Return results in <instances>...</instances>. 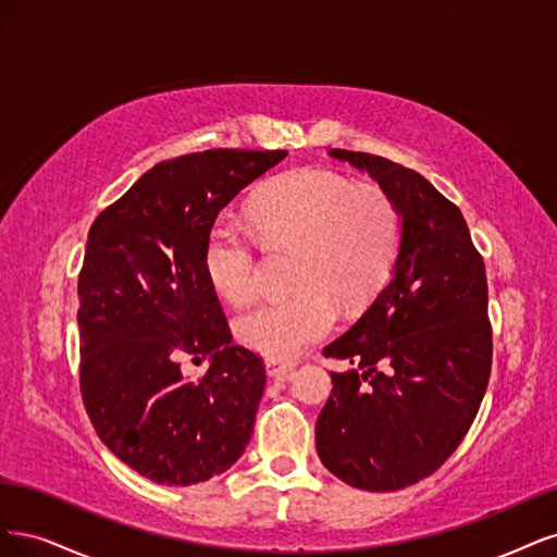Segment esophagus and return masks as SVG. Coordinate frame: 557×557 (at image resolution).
Masks as SVG:
<instances>
[{
    "label": "esophagus",
    "instance_id": "34e87169",
    "mask_svg": "<svg viewBox=\"0 0 557 557\" xmlns=\"http://www.w3.org/2000/svg\"><path fill=\"white\" fill-rule=\"evenodd\" d=\"M265 370H268V374L273 376V380H280V382L289 380V376L294 374V366L282 363V361H277V358H268V361H265Z\"/></svg>",
    "mask_w": 557,
    "mask_h": 557
}]
</instances>
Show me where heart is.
Returning <instances> with one entry per match:
<instances>
[{
    "instance_id": "heart-1",
    "label": "heart",
    "mask_w": 557,
    "mask_h": 557,
    "mask_svg": "<svg viewBox=\"0 0 557 557\" xmlns=\"http://www.w3.org/2000/svg\"><path fill=\"white\" fill-rule=\"evenodd\" d=\"M268 247H296L298 292L268 298L236 321L247 347L271 358H294L331 333L333 296L345 305L368 300L388 275L400 243V214L374 185L354 187L333 171L300 169L268 185L249 212ZM206 273L222 298L245 305L257 294V252L245 231L218 224L206 243Z\"/></svg>"
}]
</instances>
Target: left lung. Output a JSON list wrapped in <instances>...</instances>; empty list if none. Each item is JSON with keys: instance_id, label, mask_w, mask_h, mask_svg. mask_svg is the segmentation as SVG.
<instances>
[{"instance_id": "8db88e82", "label": "left lung", "mask_w": 557, "mask_h": 557, "mask_svg": "<svg viewBox=\"0 0 557 557\" xmlns=\"http://www.w3.org/2000/svg\"><path fill=\"white\" fill-rule=\"evenodd\" d=\"M366 171L400 214L391 277L324 356L331 398L317 419L326 470L361 491L388 493L433 474L468 433L491 376L486 265L462 212L396 161L329 150Z\"/></svg>"}]
</instances>
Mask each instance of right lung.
Returning a JSON list of instances; mask_svg holds the SVG:
<instances>
[{
	"label": "right lung",
	"mask_w": 557,
	"mask_h": 557,
	"mask_svg": "<svg viewBox=\"0 0 557 557\" xmlns=\"http://www.w3.org/2000/svg\"><path fill=\"white\" fill-rule=\"evenodd\" d=\"M284 157L206 150L161 161L87 233L83 403L101 442L154 483L218 476L252 437L265 368L255 351L231 345L206 243L220 210ZM185 355L211 361L201 381L180 372Z\"/></svg>",
	"instance_id": "obj_1"
}]
</instances>
